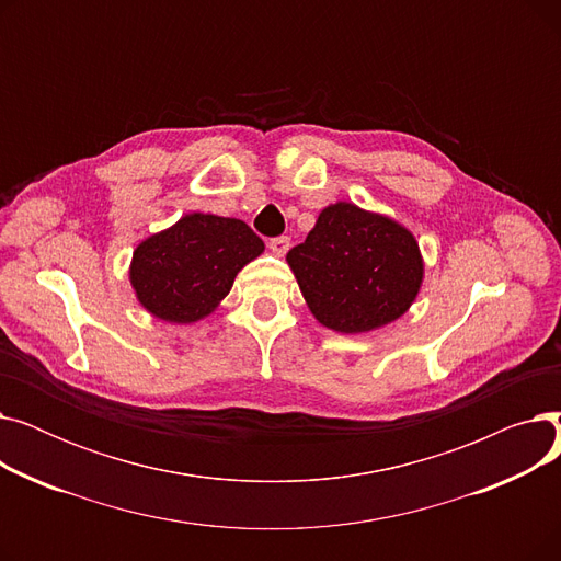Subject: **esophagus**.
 Listing matches in <instances>:
<instances>
[{
    "instance_id": "1",
    "label": "esophagus",
    "mask_w": 561,
    "mask_h": 561,
    "mask_svg": "<svg viewBox=\"0 0 561 561\" xmlns=\"http://www.w3.org/2000/svg\"><path fill=\"white\" fill-rule=\"evenodd\" d=\"M268 248L273 250V254L284 256L288 252V248H290V239H288V236H277V239H271Z\"/></svg>"
}]
</instances>
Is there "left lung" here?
<instances>
[{"label": "left lung", "mask_w": 561, "mask_h": 561, "mask_svg": "<svg viewBox=\"0 0 561 561\" xmlns=\"http://www.w3.org/2000/svg\"><path fill=\"white\" fill-rule=\"evenodd\" d=\"M286 261L313 318L341 334L398 320L414 305L425 275L414 233L352 202L325 206Z\"/></svg>", "instance_id": "1"}]
</instances>
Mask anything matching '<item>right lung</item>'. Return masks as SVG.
Returning a JSON list of instances; mask_svg holds the SVG:
<instances>
[{"label":"right lung","instance_id":"obj_1","mask_svg":"<svg viewBox=\"0 0 561 561\" xmlns=\"http://www.w3.org/2000/svg\"><path fill=\"white\" fill-rule=\"evenodd\" d=\"M265 250L239 218L186 214L134 250L129 282L154 318L191 325L214 313L250 261Z\"/></svg>","mask_w":561,"mask_h":561}]
</instances>
